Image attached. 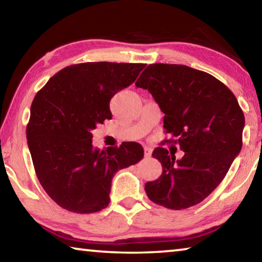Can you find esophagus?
Here are the masks:
<instances>
[{"label":"esophagus","mask_w":262,"mask_h":262,"mask_svg":"<svg viewBox=\"0 0 262 262\" xmlns=\"http://www.w3.org/2000/svg\"><path fill=\"white\" fill-rule=\"evenodd\" d=\"M151 152H152L151 148H148V147L144 148V156H146V157H150Z\"/></svg>","instance_id":"1"}]
</instances>
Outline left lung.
Instances as JSON below:
<instances>
[{
    "instance_id": "8db88e82",
    "label": "left lung",
    "mask_w": 262,
    "mask_h": 262,
    "mask_svg": "<svg viewBox=\"0 0 262 262\" xmlns=\"http://www.w3.org/2000/svg\"><path fill=\"white\" fill-rule=\"evenodd\" d=\"M136 87L148 90L164 113V132L180 144L176 160L157 147L154 159L162 164L156 181L147 182L148 198L167 209L197 205L221 184L242 150L245 116L226 85L211 74L185 65L150 64Z\"/></svg>"
}]
</instances>
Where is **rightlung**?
Wrapping results in <instances>:
<instances>
[{
	"label": "right lung",
	"instance_id": "add662e5",
	"mask_svg": "<svg viewBox=\"0 0 262 262\" xmlns=\"http://www.w3.org/2000/svg\"><path fill=\"white\" fill-rule=\"evenodd\" d=\"M144 68L110 61L74 64L37 92L27 126L29 150L40 185L63 209L74 213L105 209L115 172L143 157L136 142L94 148L92 130L112 119L111 99Z\"/></svg>",
	"mask_w": 262,
	"mask_h": 262
}]
</instances>
